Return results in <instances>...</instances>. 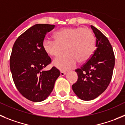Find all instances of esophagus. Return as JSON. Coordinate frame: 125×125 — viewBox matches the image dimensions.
I'll list each match as a JSON object with an SVG mask.
<instances>
[{"mask_svg":"<svg viewBox=\"0 0 125 125\" xmlns=\"http://www.w3.org/2000/svg\"><path fill=\"white\" fill-rule=\"evenodd\" d=\"M66 73H67L66 72H64V71H61V72H60V75H61V76H64Z\"/></svg>","mask_w":125,"mask_h":125,"instance_id":"34e87169","label":"esophagus"}]
</instances>
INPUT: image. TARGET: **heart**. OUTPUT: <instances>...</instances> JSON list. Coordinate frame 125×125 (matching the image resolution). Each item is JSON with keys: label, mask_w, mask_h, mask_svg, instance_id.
<instances>
[{"label": "heart", "mask_w": 125, "mask_h": 125, "mask_svg": "<svg viewBox=\"0 0 125 125\" xmlns=\"http://www.w3.org/2000/svg\"><path fill=\"white\" fill-rule=\"evenodd\" d=\"M55 39H45L43 48L53 57L60 55L65 48L67 52L53 61L55 66L60 70L70 69L78 61H87L95 51V37L89 28H64L55 33Z\"/></svg>", "instance_id": "heart-1"}]
</instances>
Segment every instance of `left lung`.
Segmentation results:
<instances>
[{
	"label": "left lung",
	"mask_w": 125,
	"mask_h": 125,
	"mask_svg": "<svg viewBox=\"0 0 125 125\" xmlns=\"http://www.w3.org/2000/svg\"><path fill=\"white\" fill-rule=\"evenodd\" d=\"M91 28L96 39V49L92 57L75 72L77 82L72 85L74 93L83 100H92L107 88L113 75L115 54L108 39L93 25Z\"/></svg>",
	"instance_id": "left-lung-1"
}]
</instances>
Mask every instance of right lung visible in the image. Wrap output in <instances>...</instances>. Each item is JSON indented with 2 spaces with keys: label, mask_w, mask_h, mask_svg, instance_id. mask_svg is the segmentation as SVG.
<instances>
[{
  "label": "right lung",
  "mask_w": 125,
  "mask_h": 125,
  "mask_svg": "<svg viewBox=\"0 0 125 125\" xmlns=\"http://www.w3.org/2000/svg\"><path fill=\"white\" fill-rule=\"evenodd\" d=\"M54 25L36 24L19 36L13 44L10 68L15 86L22 96L34 102L43 101L50 95L60 70L53 67L50 57L43 48V41Z\"/></svg>",
  "instance_id": "right-lung-1"
}]
</instances>
